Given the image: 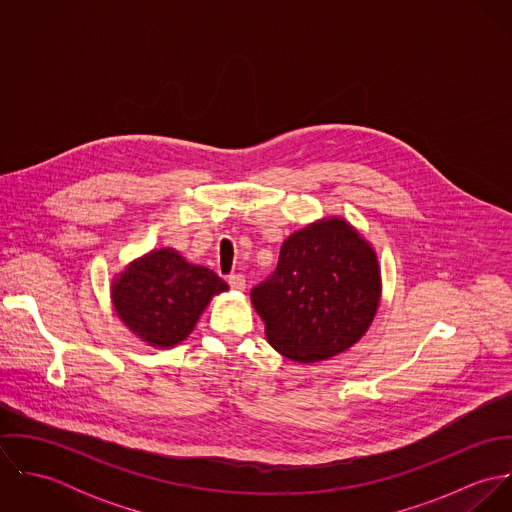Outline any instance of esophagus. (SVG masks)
<instances>
[{
  "mask_svg": "<svg viewBox=\"0 0 512 512\" xmlns=\"http://www.w3.org/2000/svg\"><path fill=\"white\" fill-rule=\"evenodd\" d=\"M228 284H230L232 290L242 292V290L246 288V278H244L242 274H230V276H228Z\"/></svg>",
  "mask_w": 512,
  "mask_h": 512,
  "instance_id": "esophagus-1",
  "label": "esophagus"
}]
</instances>
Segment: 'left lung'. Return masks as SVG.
<instances>
[{
	"label": "left lung",
	"mask_w": 512,
	"mask_h": 512,
	"mask_svg": "<svg viewBox=\"0 0 512 512\" xmlns=\"http://www.w3.org/2000/svg\"><path fill=\"white\" fill-rule=\"evenodd\" d=\"M250 297L280 355L325 361L353 347L376 315V252L345 219L311 222L286 238L276 270Z\"/></svg>",
	"instance_id": "8db88e82"
}]
</instances>
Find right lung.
Returning a JSON list of instances; mask_svg holds the SVG:
<instances>
[{"label":"right lung","instance_id":"obj_1","mask_svg":"<svg viewBox=\"0 0 512 512\" xmlns=\"http://www.w3.org/2000/svg\"><path fill=\"white\" fill-rule=\"evenodd\" d=\"M228 286L173 248L151 250L114 282L112 303L124 325L147 345L169 349L187 339L213 295Z\"/></svg>","mask_w":512,"mask_h":512}]
</instances>
